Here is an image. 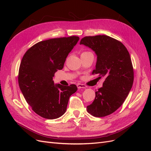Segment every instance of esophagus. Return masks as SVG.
Masks as SVG:
<instances>
[{"instance_id":"34e87169","label":"esophagus","mask_w":151,"mask_h":151,"mask_svg":"<svg viewBox=\"0 0 151 151\" xmlns=\"http://www.w3.org/2000/svg\"><path fill=\"white\" fill-rule=\"evenodd\" d=\"M77 88H78V89H81V88H86V85L83 84H77Z\"/></svg>"}]
</instances>
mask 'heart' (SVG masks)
I'll use <instances>...</instances> for the list:
<instances>
[{
    "mask_svg": "<svg viewBox=\"0 0 151 151\" xmlns=\"http://www.w3.org/2000/svg\"><path fill=\"white\" fill-rule=\"evenodd\" d=\"M84 53H85V52H84Z\"/></svg>",
    "mask_w": 151,
    "mask_h": 151,
    "instance_id": "obj_1",
    "label": "heart"
}]
</instances>
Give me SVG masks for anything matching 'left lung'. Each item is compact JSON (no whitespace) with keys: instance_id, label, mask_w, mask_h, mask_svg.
I'll return each mask as SVG.
<instances>
[{"instance_id":"8db88e82","label":"left lung","mask_w":151,"mask_h":151,"mask_svg":"<svg viewBox=\"0 0 151 151\" xmlns=\"http://www.w3.org/2000/svg\"><path fill=\"white\" fill-rule=\"evenodd\" d=\"M80 45L91 48L97 56L93 74L104 77L103 87L96 91L87 111L96 117L110 115L119 108L134 83V69L130 54L120 42L106 35L86 36Z\"/></svg>"}]
</instances>
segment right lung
<instances>
[{"label":"right lung","mask_w":151,"mask_h":151,"mask_svg":"<svg viewBox=\"0 0 151 151\" xmlns=\"http://www.w3.org/2000/svg\"><path fill=\"white\" fill-rule=\"evenodd\" d=\"M79 40L74 36L42 41L31 47L22 58L19 88L32 109L43 118L52 120L62 116L70 96L77 90L75 84H55L53 77L57 70L62 69Z\"/></svg>","instance_id":"obj_1"}]
</instances>
